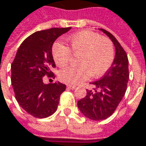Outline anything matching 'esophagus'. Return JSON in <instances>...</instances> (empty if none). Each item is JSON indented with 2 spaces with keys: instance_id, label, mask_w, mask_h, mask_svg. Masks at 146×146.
<instances>
[{
  "instance_id": "34e87169",
  "label": "esophagus",
  "mask_w": 146,
  "mask_h": 146,
  "mask_svg": "<svg viewBox=\"0 0 146 146\" xmlns=\"http://www.w3.org/2000/svg\"><path fill=\"white\" fill-rule=\"evenodd\" d=\"M67 87H68V88H70V89H75V88H77L76 86H73V85H70V84H68V85H67Z\"/></svg>"
}]
</instances>
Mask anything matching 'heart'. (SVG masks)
Wrapping results in <instances>:
<instances>
[{
	"instance_id": "b5f03b06",
	"label": "heart",
	"mask_w": 146,
	"mask_h": 146,
	"mask_svg": "<svg viewBox=\"0 0 146 146\" xmlns=\"http://www.w3.org/2000/svg\"><path fill=\"white\" fill-rule=\"evenodd\" d=\"M68 42L71 51L61 43H56L52 48V57L58 66L68 64L72 59V53L78 57V66L67 67L58 72V78L62 83L77 85L91 76L99 78L110 68L113 60V46L110 39L94 32L83 31L71 36Z\"/></svg>"
}]
</instances>
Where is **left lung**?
Wrapping results in <instances>:
<instances>
[{"mask_svg": "<svg viewBox=\"0 0 146 146\" xmlns=\"http://www.w3.org/2000/svg\"><path fill=\"white\" fill-rule=\"evenodd\" d=\"M107 35L115 47V57L111 68L104 76L95 82L93 90L87 89L86 96L78 100V108L92 120L109 118L125 96L129 81V61L127 54L117 39L104 29H100Z\"/></svg>", "mask_w": 146, "mask_h": 146, "instance_id": "left-lung-1", "label": "left lung"}]
</instances>
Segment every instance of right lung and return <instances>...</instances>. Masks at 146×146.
<instances>
[{
	"label": "right lung",
	"instance_id": "obj_1",
	"mask_svg": "<svg viewBox=\"0 0 146 146\" xmlns=\"http://www.w3.org/2000/svg\"><path fill=\"white\" fill-rule=\"evenodd\" d=\"M70 29L51 28L34 33L21 44L11 64L16 100L26 112L36 118H46L55 112L60 95L66 89L65 84L57 81L46 84L42 78L53 74L50 69L56 67L52 52L53 42Z\"/></svg>",
	"mask_w": 146,
	"mask_h": 146
}]
</instances>
